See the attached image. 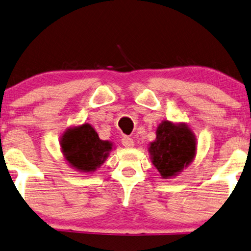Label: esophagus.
<instances>
[{
	"mask_svg": "<svg viewBox=\"0 0 251 251\" xmlns=\"http://www.w3.org/2000/svg\"><path fill=\"white\" fill-rule=\"evenodd\" d=\"M122 145L124 147H126V148H131V147L134 146V141H133L132 138H129V136L125 135L122 138Z\"/></svg>",
	"mask_w": 251,
	"mask_h": 251,
	"instance_id": "obj_1",
	"label": "esophagus"
}]
</instances>
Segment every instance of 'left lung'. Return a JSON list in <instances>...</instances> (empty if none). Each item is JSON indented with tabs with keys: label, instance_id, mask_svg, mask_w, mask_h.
<instances>
[{
	"label": "left lung",
	"instance_id": "8db88e82",
	"mask_svg": "<svg viewBox=\"0 0 251 251\" xmlns=\"http://www.w3.org/2000/svg\"><path fill=\"white\" fill-rule=\"evenodd\" d=\"M195 136L185 125L163 122L156 132V140L150 143L153 165L164 179L175 176L192 162L195 156Z\"/></svg>",
	"mask_w": 251,
	"mask_h": 251
}]
</instances>
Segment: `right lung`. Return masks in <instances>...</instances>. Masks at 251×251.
Masks as SVG:
<instances>
[{
  "label": "right lung",
  "instance_id": "obj_1",
  "mask_svg": "<svg viewBox=\"0 0 251 251\" xmlns=\"http://www.w3.org/2000/svg\"><path fill=\"white\" fill-rule=\"evenodd\" d=\"M62 150L68 162L82 172L96 170L104 162L112 145L100 140L89 124L71 128L63 135Z\"/></svg>",
  "mask_w": 251,
  "mask_h": 251
}]
</instances>
